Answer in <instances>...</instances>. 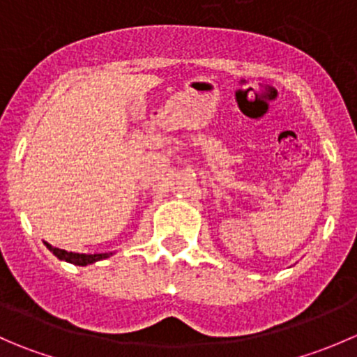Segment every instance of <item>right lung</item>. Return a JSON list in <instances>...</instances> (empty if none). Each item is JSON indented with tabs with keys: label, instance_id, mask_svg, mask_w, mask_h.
Masks as SVG:
<instances>
[{
	"label": "right lung",
	"instance_id": "right-lung-1",
	"mask_svg": "<svg viewBox=\"0 0 357 357\" xmlns=\"http://www.w3.org/2000/svg\"><path fill=\"white\" fill-rule=\"evenodd\" d=\"M45 245L48 247L50 252H53V254H55L60 261L70 262V264H75V266L93 264V262L102 261V259L109 257L110 255V254H75V252H67V250H62V248L52 247L50 243H45Z\"/></svg>",
	"mask_w": 357,
	"mask_h": 357
}]
</instances>
